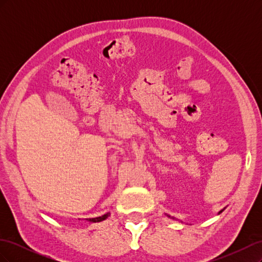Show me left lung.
Instances as JSON below:
<instances>
[{
  "instance_id": "8db88e82",
  "label": "left lung",
  "mask_w": 262,
  "mask_h": 262,
  "mask_svg": "<svg viewBox=\"0 0 262 262\" xmlns=\"http://www.w3.org/2000/svg\"><path fill=\"white\" fill-rule=\"evenodd\" d=\"M224 209H225V208H224ZM224 209H223V210H221V211L219 212V214H220V213H222V212H223V211H224ZM166 215H167V216H168V217H170V219H172V220H176L175 217H171L170 215H168V214H166Z\"/></svg>"
}]
</instances>
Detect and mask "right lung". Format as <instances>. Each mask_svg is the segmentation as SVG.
<instances>
[{"instance_id": "obj_1", "label": "right lung", "mask_w": 262, "mask_h": 262, "mask_svg": "<svg viewBox=\"0 0 262 262\" xmlns=\"http://www.w3.org/2000/svg\"><path fill=\"white\" fill-rule=\"evenodd\" d=\"M110 215V212L104 214V215L101 216H97V217H93V219H85L87 222H91V223H98V222H101V221H105L108 216Z\"/></svg>"}]
</instances>
